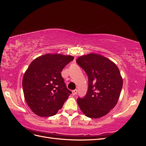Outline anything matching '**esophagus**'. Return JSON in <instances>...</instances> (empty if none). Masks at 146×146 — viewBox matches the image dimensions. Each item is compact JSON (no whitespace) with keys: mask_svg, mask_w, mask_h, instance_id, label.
Masks as SVG:
<instances>
[{"mask_svg":"<svg viewBox=\"0 0 146 146\" xmlns=\"http://www.w3.org/2000/svg\"><path fill=\"white\" fill-rule=\"evenodd\" d=\"M77 90H74L72 91V95H76L77 93Z\"/></svg>","mask_w":146,"mask_h":146,"instance_id":"1","label":"esophagus"}]
</instances>
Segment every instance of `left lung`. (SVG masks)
Wrapping results in <instances>:
<instances>
[{"instance_id":"left-lung-1","label":"left lung","mask_w":146,"mask_h":146,"mask_svg":"<svg viewBox=\"0 0 146 146\" xmlns=\"http://www.w3.org/2000/svg\"><path fill=\"white\" fill-rule=\"evenodd\" d=\"M77 63L88 77V88L77 102L82 112L97 119L108 114L117 104L123 80L117 66L102 55L90 54L78 57Z\"/></svg>"}]
</instances>
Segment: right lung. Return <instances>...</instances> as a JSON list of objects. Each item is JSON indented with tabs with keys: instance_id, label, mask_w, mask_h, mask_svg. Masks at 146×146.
I'll return each mask as SVG.
<instances>
[{
	"instance_id": "right-lung-1",
	"label": "right lung",
	"mask_w": 146,
	"mask_h": 146,
	"mask_svg": "<svg viewBox=\"0 0 146 146\" xmlns=\"http://www.w3.org/2000/svg\"><path fill=\"white\" fill-rule=\"evenodd\" d=\"M73 60L70 55L46 54L29 65L24 75L23 88L26 102L36 115H55L72 93L61 72Z\"/></svg>"
}]
</instances>
